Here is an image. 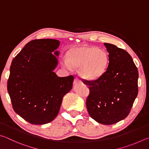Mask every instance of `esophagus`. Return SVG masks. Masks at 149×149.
<instances>
[{
  "label": "esophagus",
  "instance_id": "obj_1",
  "mask_svg": "<svg viewBox=\"0 0 149 149\" xmlns=\"http://www.w3.org/2000/svg\"><path fill=\"white\" fill-rule=\"evenodd\" d=\"M80 81H81V79H79V77H76L74 79V84H77V83H79V82H80Z\"/></svg>",
  "mask_w": 149,
  "mask_h": 149
}]
</instances>
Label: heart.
Masks as SVG:
<instances>
[{"instance_id":"b5f03b06","label":"heart","mask_w":149,"mask_h":149,"mask_svg":"<svg viewBox=\"0 0 149 149\" xmlns=\"http://www.w3.org/2000/svg\"><path fill=\"white\" fill-rule=\"evenodd\" d=\"M110 63L108 53L97 47L81 46L70 50L68 59L64 60L67 68L72 65L80 68L81 75L85 79L95 80L100 78L107 71Z\"/></svg>"}]
</instances>
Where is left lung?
I'll use <instances>...</instances> for the list:
<instances>
[{"mask_svg": "<svg viewBox=\"0 0 149 149\" xmlns=\"http://www.w3.org/2000/svg\"><path fill=\"white\" fill-rule=\"evenodd\" d=\"M110 57L107 71L99 79H83L89 86V114L96 122L112 125L127 116L138 94V70L125 50L104 43Z\"/></svg>", "mask_w": 149, "mask_h": 149, "instance_id": "8db88e82", "label": "left lung"}]
</instances>
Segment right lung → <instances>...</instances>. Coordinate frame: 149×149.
<instances>
[{
  "label": "right lung",
  "instance_id": "1",
  "mask_svg": "<svg viewBox=\"0 0 149 149\" xmlns=\"http://www.w3.org/2000/svg\"><path fill=\"white\" fill-rule=\"evenodd\" d=\"M56 39H35L27 43L12 62L7 89L12 108L27 122L42 125L57 116L63 97L72 88L73 75L60 77ZM55 52V54L52 52Z\"/></svg>",
  "mask_w": 149,
  "mask_h": 149
}]
</instances>
